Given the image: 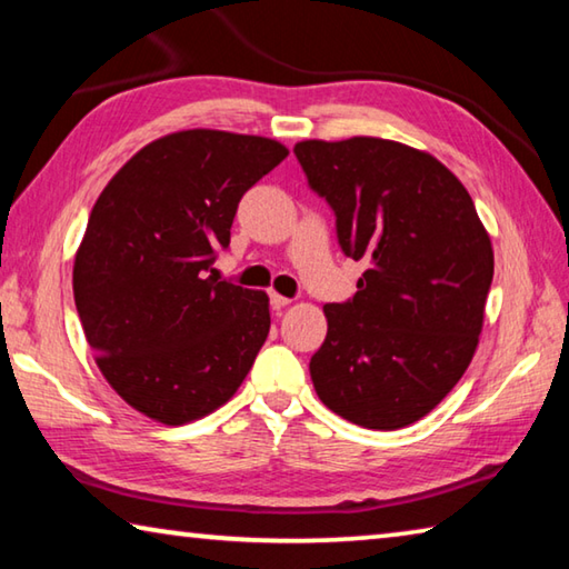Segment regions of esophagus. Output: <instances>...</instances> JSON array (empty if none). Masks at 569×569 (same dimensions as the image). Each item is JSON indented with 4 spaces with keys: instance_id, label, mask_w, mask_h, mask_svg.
<instances>
[{
    "instance_id": "esophagus-1",
    "label": "esophagus",
    "mask_w": 569,
    "mask_h": 569,
    "mask_svg": "<svg viewBox=\"0 0 569 569\" xmlns=\"http://www.w3.org/2000/svg\"><path fill=\"white\" fill-rule=\"evenodd\" d=\"M288 303H291V298H286L281 293H271V306L276 308V311H281V308H286Z\"/></svg>"
}]
</instances>
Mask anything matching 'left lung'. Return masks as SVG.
<instances>
[{
    "label": "left lung",
    "mask_w": 569,
    "mask_h": 569,
    "mask_svg": "<svg viewBox=\"0 0 569 569\" xmlns=\"http://www.w3.org/2000/svg\"><path fill=\"white\" fill-rule=\"evenodd\" d=\"M293 152L333 210L341 250L369 266L353 298L323 306L313 389L359 427H409L477 351L492 240L467 188L429 152L381 138L303 140Z\"/></svg>",
    "instance_id": "1"
}]
</instances>
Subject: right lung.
Here are the masks:
<instances>
[{
    "label": "right lung",
    "mask_w": 569,
    "mask_h": 569,
    "mask_svg": "<svg viewBox=\"0 0 569 569\" xmlns=\"http://www.w3.org/2000/svg\"><path fill=\"white\" fill-rule=\"evenodd\" d=\"M288 156L281 142L182 130L124 162L100 192L72 288L102 377L168 427L233 397L271 329L263 291L218 281L240 198Z\"/></svg>",
    "instance_id": "right-lung-1"
}]
</instances>
